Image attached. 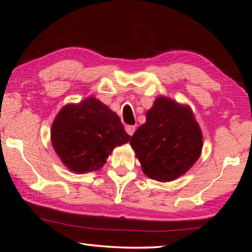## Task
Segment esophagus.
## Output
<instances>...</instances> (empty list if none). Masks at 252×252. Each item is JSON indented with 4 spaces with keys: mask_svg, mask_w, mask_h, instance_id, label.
<instances>
[{
    "mask_svg": "<svg viewBox=\"0 0 252 252\" xmlns=\"http://www.w3.org/2000/svg\"><path fill=\"white\" fill-rule=\"evenodd\" d=\"M126 133L129 134V136H132V134L134 133V131H136V126H126Z\"/></svg>",
    "mask_w": 252,
    "mask_h": 252,
    "instance_id": "esophagus-1",
    "label": "esophagus"
}]
</instances>
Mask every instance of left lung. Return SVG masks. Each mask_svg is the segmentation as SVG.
<instances>
[{"instance_id":"obj_1","label":"left lung","mask_w":252,"mask_h":252,"mask_svg":"<svg viewBox=\"0 0 252 252\" xmlns=\"http://www.w3.org/2000/svg\"><path fill=\"white\" fill-rule=\"evenodd\" d=\"M144 173L168 182L185 174L199 158L200 127L188 106L159 97L130 140Z\"/></svg>"}]
</instances>
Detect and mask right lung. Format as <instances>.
Instances as JSON below:
<instances>
[{"label": "right lung", "mask_w": 252, "mask_h": 252, "mask_svg": "<svg viewBox=\"0 0 252 252\" xmlns=\"http://www.w3.org/2000/svg\"><path fill=\"white\" fill-rule=\"evenodd\" d=\"M51 137L63 164L76 173L99 170L114 147L130 140L119 116L94 97L63 107Z\"/></svg>", "instance_id": "right-lung-1"}]
</instances>
